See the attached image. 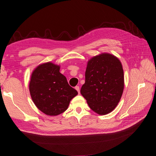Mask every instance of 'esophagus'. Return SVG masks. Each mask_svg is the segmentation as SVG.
Masks as SVG:
<instances>
[{"mask_svg":"<svg viewBox=\"0 0 156 156\" xmlns=\"http://www.w3.org/2000/svg\"><path fill=\"white\" fill-rule=\"evenodd\" d=\"M75 89H76V90L77 91L79 94H80V88H79V86H76V87H75Z\"/></svg>","mask_w":156,"mask_h":156,"instance_id":"esophagus-1","label":"esophagus"}]
</instances>
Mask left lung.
<instances>
[{
  "mask_svg": "<svg viewBox=\"0 0 156 156\" xmlns=\"http://www.w3.org/2000/svg\"><path fill=\"white\" fill-rule=\"evenodd\" d=\"M123 88V70L118 58L102 53L88 61L80 93L93 111L101 115L113 111L120 101Z\"/></svg>",
  "mask_w": 156,
  "mask_h": 156,
  "instance_id": "obj_1",
  "label": "left lung"
}]
</instances>
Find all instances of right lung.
Returning <instances> with one entry per match:
<instances>
[{
  "label": "right lung",
  "instance_id": "add662e5",
  "mask_svg": "<svg viewBox=\"0 0 156 156\" xmlns=\"http://www.w3.org/2000/svg\"><path fill=\"white\" fill-rule=\"evenodd\" d=\"M59 70V65L47 62L37 66L30 76L29 87L31 98L37 108L48 116L63 113L71 100L78 94Z\"/></svg>",
  "mask_w": 156,
  "mask_h": 156
}]
</instances>
